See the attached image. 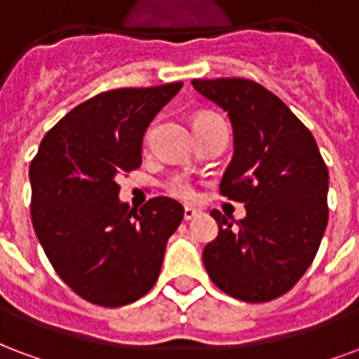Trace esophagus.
I'll return each mask as SVG.
<instances>
[{
	"mask_svg": "<svg viewBox=\"0 0 359 359\" xmlns=\"http://www.w3.org/2000/svg\"><path fill=\"white\" fill-rule=\"evenodd\" d=\"M198 213H200V211L194 209V207H184V220H192Z\"/></svg>",
	"mask_w": 359,
	"mask_h": 359,
	"instance_id": "obj_1",
	"label": "esophagus"
}]
</instances>
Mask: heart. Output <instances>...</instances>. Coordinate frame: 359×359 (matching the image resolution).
I'll list each match as a JSON object with an SVG mask.
<instances>
[{
	"instance_id": "heart-1",
	"label": "heart",
	"mask_w": 359,
	"mask_h": 359,
	"mask_svg": "<svg viewBox=\"0 0 359 359\" xmlns=\"http://www.w3.org/2000/svg\"><path fill=\"white\" fill-rule=\"evenodd\" d=\"M211 119H220L219 116H215V114H209V112H201L198 114L196 118H194V123H201V121H211ZM167 190L171 196L175 198H180V200H190L194 196V188L190 187V182L184 179H172L169 184H167Z\"/></svg>"
}]
</instances>
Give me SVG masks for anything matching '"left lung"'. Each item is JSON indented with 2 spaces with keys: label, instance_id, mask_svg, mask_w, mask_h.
Listing matches in <instances>:
<instances>
[{
  "label": "left lung",
  "instance_id": "8db88e82",
  "mask_svg": "<svg viewBox=\"0 0 359 359\" xmlns=\"http://www.w3.org/2000/svg\"><path fill=\"white\" fill-rule=\"evenodd\" d=\"M194 89L230 118L233 156L220 194L245 203L236 222L217 209V240L203 264L220 291L245 302L287 293L314 261L327 226L329 172L312 133L257 81L194 79Z\"/></svg>",
  "mask_w": 359,
  "mask_h": 359
}]
</instances>
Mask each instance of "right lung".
I'll use <instances>...</instances> for the list:
<instances>
[{
    "label": "right lung",
    "mask_w": 359,
    "mask_h": 359,
    "mask_svg": "<svg viewBox=\"0 0 359 359\" xmlns=\"http://www.w3.org/2000/svg\"><path fill=\"white\" fill-rule=\"evenodd\" d=\"M182 83L127 87L85 100L47 133L30 163L32 222L66 285L98 306L144 297L184 209L159 196L139 213L118 179L142 161V137Z\"/></svg>",
    "instance_id": "right-lung-1"
}]
</instances>
